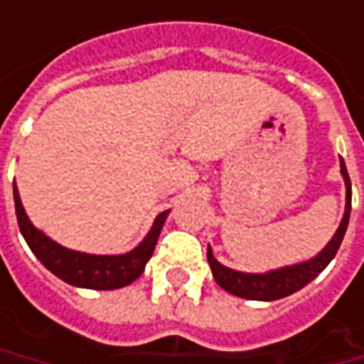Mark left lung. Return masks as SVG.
I'll use <instances>...</instances> for the list:
<instances>
[{
  "instance_id": "obj_1",
  "label": "left lung",
  "mask_w": 364,
  "mask_h": 364,
  "mask_svg": "<svg viewBox=\"0 0 364 364\" xmlns=\"http://www.w3.org/2000/svg\"><path fill=\"white\" fill-rule=\"evenodd\" d=\"M341 173L345 177L346 185L345 218L341 221L334 237L318 256L308 259L304 264L274 269V272H268V274H244V272H235V269L221 266L220 262L213 257L211 247H207V262L211 266L215 282L220 284L225 292L240 296V298H247V300H278V298H284V296L294 294L300 288H304L306 284L312 282L320 272L331 264L332 257L336 256L341 242L345 237L348 218H350V179H348V173H346L343 159H341Z\"/></svg>"
}]
</instances>
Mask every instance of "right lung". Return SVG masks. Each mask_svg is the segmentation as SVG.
<instances>
[{"instance_id": "add662e5", "label": "right lung", "mask_w": 364, "mask_h": 364, "mask_svg": "<svg viewBox=\"0 0 364 364\" xmlns=\"http://www.w3.org/2000/svg\"><path fill=\"white\" fill-rule=\"evenodd\" d=\"M14 201H16L19 232L26 237L36 257L52 274H56L60 280L78 286V288H90V290H117L134 282L143 274L149 257L153 256L161 228L169 213V211H163L161 215H157L149 235L141 242L139 247H134L129 254L90 256V254H80V252H72L68 247H62L50 237H46L42 232H38L23 211L16 185H14Z\"/></svg>"}]
</instances>
